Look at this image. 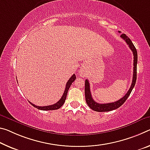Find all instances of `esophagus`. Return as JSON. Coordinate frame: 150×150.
<instances>
[{"label":"esophagus","mask_w":150,"mask_h":150,"mask_svg":"<svg viewBox=\"0 0 150 150\" xmlns=\"http://www.w3.org/2000/svg\"><path fill=\"white\" fill-rule=\"evenodd\" d=\"M79 73L81 74V75H82V76H85V70H80L79 71Z\"/></svg>","instance_id":"1"}]
</instances>
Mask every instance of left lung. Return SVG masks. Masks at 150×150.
I'll use <instances>...</instances> for the list:
<instances>
[{"label": "left lung", "instance_id": "obj_1", "mask_svg": "<svg viewBox=\"0 0 150 150\" xmlns=\"http://www.w3.org/2000/svg\"><path fill=\"white\" fill-rule=\"evenodd\" d=\"M120 33V31H119ZM121 37L126 42V43L129 45V47L132 50L134 54V73H133V80L132 85L129 89L128 90L127 93L123 96L122 98H121L120 100L113 102V103H98L95 101L91 96V91H90V85L89 81L87 79L85 80V100L87 103L88 106L93 110L98 111V112H105V111H112L114 109H116L122 106L124 102L126 101V99L129 96V95L132 92L133 88L134 87L135 82H136L137 79V50L135 49V46L133 44V42L131 41L130 39L126 36L125 34H122L121 35Z\"/></svg>", "mask_w": 150, "mask_h": 150}]
</instances>
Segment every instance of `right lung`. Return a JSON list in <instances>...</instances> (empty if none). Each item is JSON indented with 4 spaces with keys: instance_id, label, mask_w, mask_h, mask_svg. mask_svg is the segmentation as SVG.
I'll return each mask as SVG.
<instances>
[{
    "instance_id": "1",
    "label": "right lung",
    "mask_w": 150,
    "mask_h": 150,
    "mask_svg": "<svg viewBox=\"0 0 150 150\" xmlns=\"http://www.w3.org/2000/svg\"><path fill=\"white\" fill-rule=\"evenodd\" d=\"M76 79V76L75 74H73L72 76H71V78L69 81L66 84V87H65V91H64V93L63 94V96L61 97V98L60 99V100L59 101L57 102L56 103L53 104V105H47V106H37V105H35L34 104H33L31 102L29 101V103L31 104L33 106H34L35 108H37L38 109H40V110H44V111H47V110H54V109H58L61 108V106H62L64 103H65V99H66V97H67V92H68V90L69 89V87L71 86V85L72 84V83Z\"/></svg>"
}]
</instances>
